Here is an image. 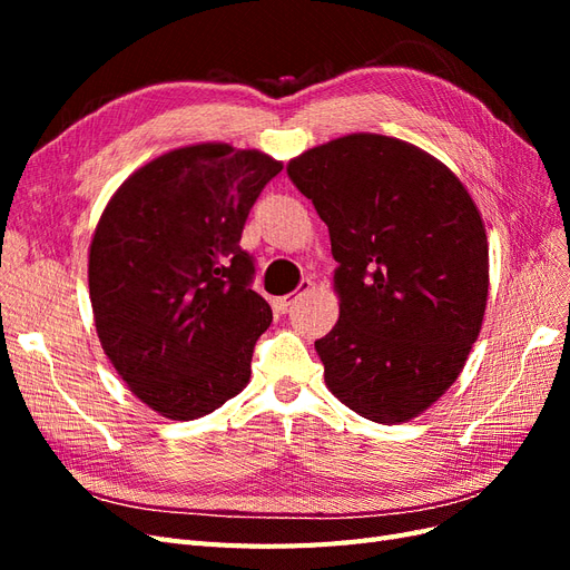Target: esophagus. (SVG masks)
<instances>
[{
    "mask_svg": "<svg viewBox=\"0 0 570 570\" xmlns=\"http://www.w3.org/2000/svg\"><path fill=\"white\" fill-rule=\"evenodd\" d=\"M312 281H302L299 283V289L295 292V295H285V297H278V299H273V308H275V312H281V314H285L287 312V308L292 306V304H295L302 295H306V292H312Z\"/></svg>",
    "mask_w": 570,
    "mask_h": 570,
    "instance_id": "34e87169",
    "label": "esophagus"
}]
</instances>
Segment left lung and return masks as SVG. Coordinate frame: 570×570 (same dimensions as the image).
Listing matches in <instances>:
<instances>
[{
	"instance_id": "8db88e82",
	"label": "left lung",
	"mask_w": 570,
	"mask_h": 570,
	"mask_svg": "<svg viewBox=\"0 0 570 570\" xmlns=\"http://www.w3.org/2000/svg\"><path fill=\"white\" fill-rule=\"evenodd\" d=\"M331 233L340 318L316 340L325 385L375 423L421 416L454 385L488 306L485 223L433 154L352 132L289 159Z\"/></svg>"
}]
</instances>
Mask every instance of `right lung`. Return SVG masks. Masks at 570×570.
<instances>
[{"instance_id":"obj_1","label":"right lung","mask_w":570,"mask_h":570,"mask_svg":"<svg viewBox=\"0 0 570 570\" xmlns=\"http://www.w3.org/2000/svg\"><path fill=\"white\" fill-rule=\"evenodd\" d=\"M283 161L199 142L128 176L88 252L97 337L128 390L159 416L195 421L239 394L271 306L249 289L245 220Z\"/></svg>"}]
</instances>
